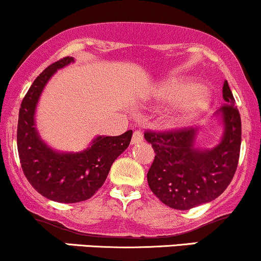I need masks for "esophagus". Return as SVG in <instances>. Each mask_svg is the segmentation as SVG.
I'll list each match as a JSON object with an SVG mask.
<instances>
[{
    "mask_svg": "<svg viewBox=\"0 0 261 261\" xmlns=\"http://www.w3.org/2000/svg\"><path fill=\"white\" fill-rule=\"evenodd\" d=\"M143 142V134L141 130H134L133 137H132V144H138Z\"/></svg>",
    "mask_w": 261,
    "mask_h": 261,
    "instance_id": "1",
    "label": "esophagus"
}]
</instances>
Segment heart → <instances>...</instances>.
<instances>
[{"instance_id": "1", "label": "heart", "mask_w": 261, "mask_h": 261, "mask_svg": "<svg viewBox=\"0 0 261 261\" xmlns=\"http://www.w3.org/2000/svg\"><path fill=\"white\" fill-rule=\"evenodd\" d=\"M159 97L165 100H175L181 98L174 109L176 123H186L200 114L209 103L208 92L201 87H193L187 81L174 80L162 86Z\"/></svg>"}]
</instances>
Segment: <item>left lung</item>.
<instances>
[{"mask_svg": "<svg viewBox=\"0 0 261 261\" xmlns=\"http://www.w3.org/2000/svg\"><path fill=\"white\" fill-rule=\"evenodd\" d=\"M225 103L223 141L210 150L194 148L193 127L170 130H145L154 161L147 174L148 186L169 208L188 210L218 198L230 184L238 168L242 144V120L228 82H224Z\"/></svg>", "mask_w": 261, "mask_h": 261, "instance_id": "8db88e82", "label": "left lung"}]
</instances>
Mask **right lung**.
Here are the masks:
<instances>
[{
    "instance_id": "1",
    "label": "right lung",
    "mask_w": 261,
    "mask_h": 261,
    "mask_svg": "<svg viewBox=\"0 0 261 261\" xmlns=\"http://www.w3.org/2000/svg\"><path fill=\"white\" fill-rule=\"evenodd\" d=\"M73 62L63 57L38 75L23 97L17 124V149L23 174L44 198L58 203H78L93 197L107 178L117 156L129 145L132 130L117 137H98L81 153H56L38 138L35 109L47 81L58 68Z\"/></svg>"
}]
</instances>
